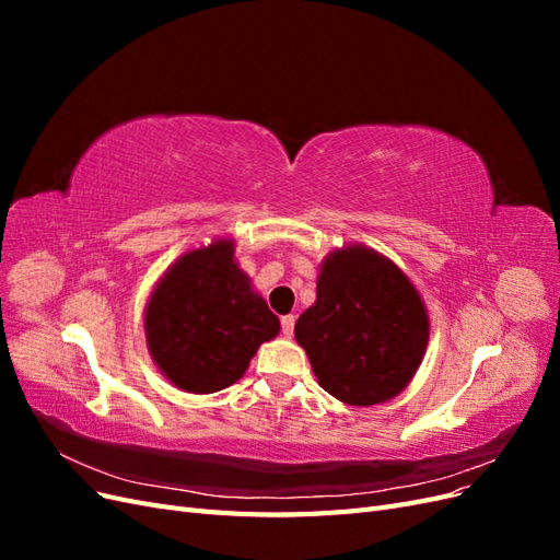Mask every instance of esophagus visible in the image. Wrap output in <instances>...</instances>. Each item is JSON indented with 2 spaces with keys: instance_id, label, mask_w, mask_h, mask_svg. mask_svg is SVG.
Returning a JSON list of instances; mask_svg holds the SVG:
<instances>
[{
  "instance_id": "obj_1",
  "label": "esophagus",
  "mask_w": 560,
  "mask_h": 560,
  "mask_svg": "<svg viewBox=\"0 0 560 560\" xmlns=\"http://www.w3.org/2000/svg\"><path fill=\"white\" fill-rule=\"evenodd\" d=\"M294 322H296V317H294V315H284V317H280V327H282V336H287V338H290V336L294 334Z\"/></svg>"
}]
</instances>
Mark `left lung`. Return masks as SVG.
<instances>
[{
  "label": "left lung",
  "mask_w": 560,
  "mask_h": 560,
  "mask_svg": "<svg viewBox=\"0 0 560 560\" xmlns=\"http://www.w3.org/2000/svg\"><path fill=\"white\" fill-rule=\"evenodd\" d=\"M425 306L401 270L374 249L329 254L317 301L294 327L317 383L350 406L393 399L428 348Z\"/></svg>",
  "instance_id": "obj_1"
}]
</instances>
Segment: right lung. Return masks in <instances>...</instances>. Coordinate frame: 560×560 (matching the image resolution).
<instances>
[{"label": "right lung", "mask_w": 560, "mask_h": 560, "mask_svg": "<svg viewBox=\"0 0 560 560\" xmlns=\"http://www.w3.org/2000/svg\"><path fill=\"white\" fill-rule=\"evenodd\" d=\"M151 358L186 393L208 395L238 381L254 352L280 329L233 261L231 243L184 254L144 315Z\"/></svg>", "instance_id": "obj_1"}]
</instances>
